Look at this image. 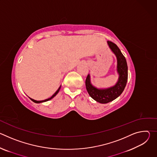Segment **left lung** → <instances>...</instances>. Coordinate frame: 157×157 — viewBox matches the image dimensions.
Masks as SVG:
<instances>
[{"label": "left lung", "instance_id": "left-lung-1", "mask_svg": "<svg viewBox=\"0 0 157 157\" xmlns=\"http://www.w3.org/2000/svg\"><path fill=\"white\" fill-rule=\"evenodd\" d=\"M107 44L117 58V72L119 75L117 82L112 87L101 89L91 84L90 75H87L86 79V87L89 96L101 104L108 103L118 98L124 91L128 78V67L125 58L115 43L107 41Z\"/></svg>", "mask_w": 157, "mask_h": 157}]
</instances>
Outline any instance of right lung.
<instances>
[{"label":"right lung","instance_id":"add662e5","mask_svg":"<svg viewBox=\"0 0 157 157\" xmlns=\"http://www.w3.org/2000/svg\"><path fill=\"white\" fill-rule=\"evenodd\" d=\"M60 88H61V86L59 87V88L58 89V90L55 93V94H53V95L51 98H48V99H45V100H43V101H36V100H34V99H32V98H30L33 102H35V103H41V102H47V101H50V100H51L52 99H53V98L58 93Z\"/></svg>","mask_w":157,"mask_h":157}]
</instances>
